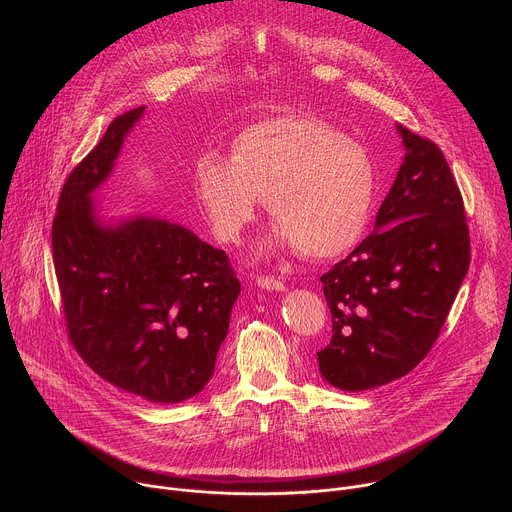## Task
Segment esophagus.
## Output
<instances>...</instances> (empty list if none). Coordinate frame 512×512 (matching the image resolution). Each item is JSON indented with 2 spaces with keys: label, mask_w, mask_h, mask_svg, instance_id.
<instances>
[{
  "label": "esophagus",
  "mask_w": 512,
  "mask_h": 512,
  "mask_svg": "<svg viewBox=\"0 0 512 512\" xmlns=\"http://www.w3.org/2000/svg\"><path fill=\"white\" fill-rule=\"evenodd\" d=\"M255 283H257L261 289H269V291H283V289H285V283L279 281L277 277H271V275H257V277H255Z\"/></svg>",
  "instance_id": "obj_1"
}]
</instances>
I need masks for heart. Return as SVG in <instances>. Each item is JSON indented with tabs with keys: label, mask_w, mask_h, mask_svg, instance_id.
<instances>
[{
	"label": "heart",
	"mask_w": 512,
	"mask_h": 512,
	"mask_svg": "<svg viewBox=\"0 0 512 512\" xmlns=\"http://www.w3.org/2000/svg\"><path fill=\"white\" fill-rule=\"evenodd\" d=\"M194 194L214 237L237 243L261 196L275 216L267 247L336 259L367 235L377 166L364 145L320 117L283 113L251 121L231 139V158L194 162Z\"/></svg>",
	"instance_id": "heart-1"
}]
</instances>
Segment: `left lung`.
<instances>
[{
	"mask_svg": "<svg viewBox=\"0 0 512 512\" xmlns=\"http://www.w3.org/2000/svg\"><path fill=\"white\" fill-rule=\"evenodd\" d=\"M405 158L375 233L320 277L332 340L322 377L342 391L387 385L425 358L470 265L460 188L437 145L397 125Z\"/></svg>",
	"mask_w": 512,
	"mask_h": 512,
	"instance_id": "obj_1",
	"label": "left lung"
}]
</instances>
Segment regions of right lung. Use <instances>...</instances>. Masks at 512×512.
Returning a JSON list of instances; mask_svg holds the SVG:
<instances>
[{"label":"right lung","instance_id":"1","mask_svg":"<svg viewBox=\"0 0 512 512\" xmlns=\"http://www.w3.org/2000/svg\"><path fill=\"white\" fill-rule=\"evenodd\" d=\"M143 111L119 115L66 178L52 259L68 338L89 367L145 401L180 403L210 381L241 283L225 251L182 225L97 216L93 192Z\"/></svg>","mask_w":512,"mask_h":512}]
</instances>
